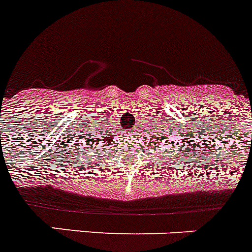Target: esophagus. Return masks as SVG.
<instances>
[{
    "label": "esophagus",
    "instance_id": "1",
    "mask_svg": "<svg viewBox=\"0 0 252 252\" xmlns=\"http://www.w3.org/2000/svg\"><path fill=\"white\" fill-rule=\"evenodd\" d=\"M128 135H130V136H131V137H132V136H133V135H135V130H131V131H130V132H128Z\"/></svg>",
    "mask_w": 252,
    "mask_h": 252
}]
</instances>
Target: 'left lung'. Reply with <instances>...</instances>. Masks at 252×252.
<instances>
[{
    "label": "left lung",
    "mask_w": 252,
    "mask_h": 252,
    "mask_svg": "<svg viewBox=\"0 0 252 252\" xmlns=\"http://www.w3.org/2000/svg\"><path fill=\"white\" fill-rule=\"evenodd\" d=\"M152 137H153V136H152ZM162 138H163V136H162ZM167 138H168V137H167ZM166 142H167V141H166ZM173 142H174V141H173Z\"/></svg>",
    "instance_id": "8db88e82"
}]
</instances>
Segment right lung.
Here are the masks:
<instances>
[{"instance_id": "1", "label": "right lung", "mask_w": 252, "mask_h": 252, "mask_svg": "<svg viewBox=\"0 0 252 252\" xmlns=\"http://www.w3.org/2000/svg\"><path fill=\"white\" fill-rule=\"evenodd\" d=\"M96 130L97 128L93 127V131H94V132H92L90 133V136L86 137L85 143H84L85 147L84 148H86V151H90V152L99 153L100 151H102L104 148H107L106 146H109L110 143L114 141V138L109 135H104L102 131H96ZM100 157H101V156H100Z\"/></svg>"}]
</instances>
